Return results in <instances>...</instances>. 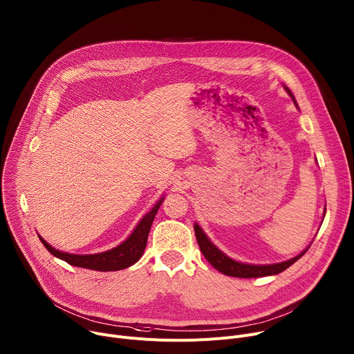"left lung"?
I'll return each instance as SVG.
<instances>
[{"instance_id":"left-lung-1","label":"left lung","mask_w":354,"mask_h":354,"mask_svg":"<svg viewBox=\"0 0 354 354\" xmlns=\"http://www.w3.org/2000/svg\"><path fill=\"white\" fill-rule=\"evenodd\" d=\"M284 89L287 91V93L291 96V99L294 100V104L297 105L294 95L291 93V91L284 86ZM194 234H196V239L197 243L200 246L201 254L205 255V258L209 261V263L217 269L218 272H221L223 274L227 276H232V277H242V279H252V277H263V276H273V274H279L283 270H286L287 268H290L292 263H295L306 252L310 249L306 248L304 250L301 252L299 255L286 261V262H280V263H273V265H249V263H242L238 261L231 259L230 257H227L223 252L207 238V235L205 234V231L198 227V224H194Z\"/></svg>"}]
</instances>
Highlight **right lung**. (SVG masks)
<instances>
[{
	"label": "right lung",
	"mask_w": 354,
	"mask_h": 354,
	"mask_svg": "<svg viewBox=\"0 0 354 354\" xmlns=\"http://www.w3.org/2000/svg\"><path fill=\"white\" fill-rule=\"evenodd\" d=\"M162 200L164 197H161L157 201V205L140 220V223L137 224V227L126 241H123L116 248L100 252V254H92V255L67 254V252H62L53 248L50 243H47L40 235H39V239L41 241V243L46 246V249L50 252V254L67 262L71 266L97 270V272L122 270L134 265L142 257V252L145 249L148 234H149V228L153 225V221L162 203Z\"/></svg>",
	"instance_id": "obj_1"
}]
</instances>
